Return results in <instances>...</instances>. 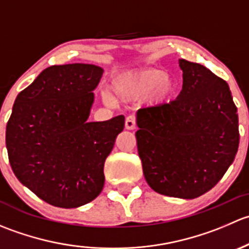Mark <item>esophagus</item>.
<instances>
[{
  "label": "esophagus",
  "mask_w": 249,
  "mask_h": 249,
  "mask_svg": "<svg viewBox=\"0 0 249 249\" xmlns=\"http://www.w3.org/2000/svg\"><path fill=\"white\" fill-rule=\"evenodd\" d=\"M125 129L126 130H135L136 129V119L135 117L130 115L125 119Z\"/></svg>",
  "instance_id": "34e87169"
}]
</instances>
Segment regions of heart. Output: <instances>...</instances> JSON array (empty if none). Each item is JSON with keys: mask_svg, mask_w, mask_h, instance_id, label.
Returning <instances> with one entry per match:
<instances>
[{"mask_svg": "<svg viewBox=\"0 0 249 249\" xmlns=\"http://www.w3.org/2000/svg\"><path fill=\"white\" fill-rule=\"evenodd\" d=\"M177 90L175 77L159 69L127 71L113 77L110 82L112 96L104 94L106 104L112 105L115 100L123 102L136 101L146 96L152 105L170 102Z\"/></svg>", "mask_w": 249, "mask_h": 249, "instance_id": "b5f03b06", "label": "heart"}]
</instances>
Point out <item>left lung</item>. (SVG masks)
<instances>
[{
    "label": "left lung",
    "instance_id": "obj_1",
    "mask_svg": "<svg viewBox=\"0 0 249 249\" xmlns=\"http://www.w3.org/2000/svg\"><path fill=\"white\" fill-rule=\"evenodd\" d=\"M183 87L175 101L136 114L143 175L154 192L195 199L232 164L240 143L229 85L196 62L179 59Z\"/></svg>",
    "mask_w": 249,
    "mask_h": 249
}]
</instances>
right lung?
I'll return each mask as SVG.
<instances>
[{"label": "right lung", "instance_id": "obj_1", "mask_svg": "<svg viewBox=\"0 0 249 249\" xmlns=\"http://www.w3.org/2000/svg\"><path fill=\"white\" fill-rule=\"evenodd\" d=\"M104 69L50 66L18 94L6 127L12 170L22 185L56 207L76 208L99 196L104 166L124 115L88 122Z\"/></svg>", "mask_w": 249, "mask_h": 249}]
</instances>
